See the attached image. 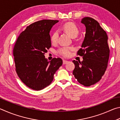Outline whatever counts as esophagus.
Returning <instances> with one entry per match:
<instances>
[{"mask_svg": "<svg viewBox=\"0 0 120 120\" xmlns=\"http://www.w3.org/2000/svg\"><path fill=\"white\" fill-rule=\"evenodd\" d=\"M68 62H69V61H67V60H63V64H67V63H68Z\"/></svg>", "mask_w": 120, "mask_h": 120, "instance_id": "esophagus-1", "label": "esophagus"}]
</instances>
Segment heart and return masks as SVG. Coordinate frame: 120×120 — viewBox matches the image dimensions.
<instances>
[{
	"label": "heart",
	"instance_id": "b5f03b06",
	"mask_svg": "<svg viewBox=\"0 0 120 120\" xmlns=\"http://www.w3.org/2000/svg\"><path fill=\"white\" fill-rule=\"evenodd\" d=\"M62 28L66 31L72 38L76 37L79 33L78 29L76 25L71 22H68L64 24ZM59 33L58 31L54 32L51 36V41L52 43H56L58 41ZM74 50L72 46H62L59 49L58 53L64 57H68L70 56L71 52Z\"/></svg>",
	"mask_w": 120,
	"mask_h": 120
}]
</instances>
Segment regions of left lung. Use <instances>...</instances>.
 <instances>
[{"label": "left lung", "mask_w": 120, "mask_h": 120, "mask_svg": "<svg viewBox=\"0 0 120 120\" xmlns=\"http://www.w3.org/2000/svg\"><path fill=\"white\" fill-rule=\"evenodd\" d=\"M81 22L86 26V34L77 54L82 56L83 61H72L75 65L73 75L80 84L90 86L98 82L106 70L109 55L108 37L95 19L86 17Z\"/></svg>", "instance_id": "1"}]
</instances>
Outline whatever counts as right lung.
Wrapping results in <instances>:
<instances>
[{"instance_id": "right-lung-1", "label": "right lung", "mask_w": 120, "mask_h": 120, "mask_svg": "<svg viewBox=\"0 0 120 120\" xmlns=\"http://www.w3.org/2000/svg\"><path fill=\"white\" fill-rule=\"evenodd\" d=\"M58 20L43 19L26 27L13 49L16 71L26 86L40 90L49 86L62 64L61 58L48 61L44 56L51 46L50 31Z\"/></svg>"}]
</instances>
